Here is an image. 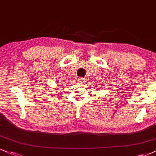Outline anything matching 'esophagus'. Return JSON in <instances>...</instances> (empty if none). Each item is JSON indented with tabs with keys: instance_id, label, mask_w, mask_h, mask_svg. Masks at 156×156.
I'll return each instance as SVG.
<instances>
[{
	"instance_id": "esophagus-1",
	"label": "esophagus",
	"mask_w": 156,
	"mask_h": 156,
	"mask_svg": "<svg viewBox=\"0 0 156 156\" xmlns=\"http://www.w3.org/2000/svg\"><path fill=\"white\" fill-rule=\"evenodd\" d=\"M84 81H85V79H84V78H78V82H79V83H83Z\"/></svg>"
}]
</instances>
